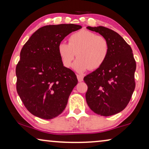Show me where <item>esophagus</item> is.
<instances>
[{"mask_svg": "<svg viewBox=\"0 0 149 149\" xmlns=\"http://www.w3.org/2000/svg\"><path fill=\"white\" fill-rule=\"evenodd\" d=\"M77 79H78V81L79 82H81V81H83V76L81 74H77Z\"/></svg>", "mask_w": 149, "mask_h": 149, "instance_id": "34e87169", "label": "esophagus"}]
</instances>
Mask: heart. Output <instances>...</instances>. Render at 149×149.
<instances>
[{
  "instance_id": "obj_1",
  "label": "heart",
  "mask_w": 149,
  "mask_h": 149,
  "mask_svg": "<svg viewBox=\"0 0 149 149\" xmlns=\"http://www.w3.org/2000/svg\"><path fill=\"white\" fill-rule=\"evenodd\" d=\"M63 64L70 68L75 57L73 68L77 72L95 70L102 66L109 53V43L104 36L94 32L82 30L72 34L68 43L61 42L58 47Z\"/></svg>"
}]
</instances>
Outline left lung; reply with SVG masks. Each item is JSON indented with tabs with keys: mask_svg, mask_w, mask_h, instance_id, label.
I'll return each instance as SVG.
<instances>
[{
	"mask_svg": "<svg viewBox=\"0 0 149 149\" xmlns=\"http://www.w3.org/2000/svg\"><path fill=\"white\" fill-rule=\"evenodd\" d=\"M87 28L104 36L109 43L105 62L83 79L88 87L85 94L87 103L97 115H115L127 107L135 89L136 64L132 49L113 30L104 26Z\"/></svg>",
	"mask_w": 149,
	"mask_h": 149,
	"instance_id": "8db88e82",
	"label": "left lung"
}]
</instances>
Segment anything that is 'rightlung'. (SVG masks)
I'll return each instance as SVG.
<instances>
[{
	"instance_id": "add662e5",
	"label": "right lung",
	"mask_w": 149,
	"mask_h": 149,
	"mask_svg": "<svg viewBox=\"0 0 149 149\" xmlns=\"http://www.w3.org/2000/svg\"><path fill=\"white\" fill-rule=\"evenodd\" d=\"M76 24L49 25L38 29L20 52L16 66V89L22 102L32 115L52 119L64 111L78 83L72 70L64 66L58 47Z\"/></svg>"
}]
</instances>
